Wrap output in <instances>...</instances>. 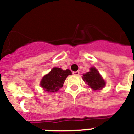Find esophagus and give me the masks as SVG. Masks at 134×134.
<instances>
[{"instance_id": "34e87169", "label": "esophagus", "mask_w": 134, "mask_h": 134, "mask_svg": "<svg viewBox=\"0 0 134 134\" xmlns=\"http://www.w3.org/2000/svg\"><path fill=\"white\" fill-rule=\"evenodd\" d=\"M73 74H74V75H76V76L79 75V71H74V72H73Z\"/></svg>"}]
</instances>
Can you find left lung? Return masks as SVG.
Wrapping results in <instances>:
<instances>
[{
  "label": "left lung",
  "mask_w": 134,
  "mask_h": 134,
  "mask_svg": "<svg viewBox=\"0 0 134 134\" xmlns=\"http://www.w3.org/2000/svg\"><path fill=\"white\" fill-rule=\"evenodd\" d=\"M83 79L94 90L102 89L105 86V81L102 79L99 73L94 67L90 68L89 72L83 74Z\"/></svg>",
  "instance_id": "1"
}]
</instances>
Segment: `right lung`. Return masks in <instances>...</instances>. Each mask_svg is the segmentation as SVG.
I'll use <instances>...</instances> for the list:
<instances>
[{
  "label": "right lung",
  "instance_id": "1",
  "mask_svg": "<svg viewBox=\"0 0 134 134\" xmlns=\"http://www.w3.org/2000/svg\"><path fill=\"white\" fill-rule=\"evenodd\" d=\"M71 74V72L69 69L63 70L58 67H54L49 74L43 77L40 85L45 91L55 92L63 87L67 76Z\"/></svg>",
  "mask_w": 134,
  "mask_h": 134
}]
</instances>
